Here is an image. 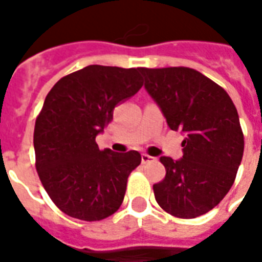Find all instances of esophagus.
Listing matches in <instances>:
<instances>
[{"label": "esophagus", "mask_w": 262, "mask_h": 262, "mask_svg": "<svg viewBox=\"0 0 262 262\" xmlns=\"http://www.w3.org/2000/svg\"><path fill=\"white\" fill-rule=\"evenodd\" d=\"M154 157L153 156H148V154H143L142 156V161L146 164V163H151V161H154Z\"/></svg>", "instance_id": "obj_1"}]
</instances>
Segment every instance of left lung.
I'll use <instances>...</instances> for the list:
<instances>
[{
    "mask_svg": "<svg viewBox=\"0 0 262 262\" xmlns=\"http://www.w3.org/2000/svg\"><path fill=\"white\" fill-rule=\"evenodd\" d=\"M139 71L171 130L185 135L181 159L160 157L167 172L153 185L156 201L181 219L205 214L229 192L242 163L244 137L236 106L222 86L196 70Z\"/></svg>",
    "mask_w": 262,
    "mask_h": 262,
    "instance_id": "left-lung-1",
    "label": "left lung"
}]
</instances>
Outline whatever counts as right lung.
Segmentation results:
<instances>
[{"mask_svg": "<svg viewBox=\"0 0 262 262\" xmlns=\"http://www.w3.org/2000/svg\"><path fill=\"white\" fill-rule=\"evenodd\" d=\"M143 85L139 69L86 66L50 90L33 133L36 170L56 206L86 222L114 214L127 177L142 161L136 150H99L97 139L114 109Z\"/></svg>", "mask_w": 262, "mask_h": 262, "instance_id": "1", "label": "right lung"}]
</instances>
